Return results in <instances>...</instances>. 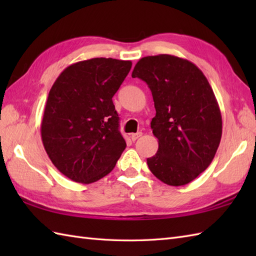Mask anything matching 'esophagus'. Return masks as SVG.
I'll return each mask as SVG.
<instances>
[{"label":"esophagus","mask_w":256,"mask_h":256,"mask_svg":"<svg viewBox=\"0 0 256 256\" xmlns=\"http://www.w3.org/2000/svg\"><path fill=\"white\" fill-rule=\"evenodd\" d=\"M140 136H142V133L138 132V133H134V134H132V135H131V138H132L133 142H135V140H136L138 138H140Z\"/></svg>","instance_id":"34e87169"}]
</instances>
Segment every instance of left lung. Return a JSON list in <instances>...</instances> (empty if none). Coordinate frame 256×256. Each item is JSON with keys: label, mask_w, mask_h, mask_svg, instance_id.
<instances>
[{"label": "left lung", "mask_w": 256, "mask_h": 256, "mask_svg": "<svg viewBox=\"0 0 256 256\" xmlns=\"http://www.w3.org/2000/svg\"><path fill=\"white\" fill-rule=\"evenodd\" d=\"M148 84L156 116L150 122L158 150L148 158L153 175L170 186H182L206 170L219 148L222 118L202 72L172 55L140 59L132 72Z\"/></svg>", "instance_id": "1"}]
</instances>
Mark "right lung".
<instances>
[{"label": "right lung", "instance_id": "obj_1", "mask_svg": "<svg viewBox=\"0 0 256 256\" xmlns=\"http://www.w3.org/2000/svg\"><path fill=\"white\" fill-rule=\"evenodd\" d=\"M132 62L92 58L70 64L54 82L40 134L57 170L76 182L106 176L126 148L112 98Z\"/></svg>", "mask_w": 256, "mask_h": 256}]
</instances>
